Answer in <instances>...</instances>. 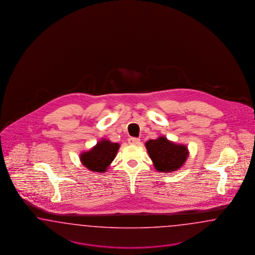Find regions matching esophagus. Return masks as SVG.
<instances>
[{
	"mask_svg": "<svg viewBox=\"0 0 255 255\" xmlns=\"http://www.w3.org/2000/svg\"><path fill=\"white\" fill-rule=\"evenodd\" d=\"M128 143L131 145H138L140 143V139L137 137H130L128 139Z\"/></svg>",
	"mask_w": 255,
	"mask_h": 255,
	"instance_id": "1",
	"label": "esophagus"
}]
</instances>
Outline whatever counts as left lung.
I'll list each match as a JSON object with an SVG mask.
<instances>
[{
	"mask_svg": "<svg viewBox=\"0 0 255 255\" xmlns=\"http://www.w3.org/2000/svg\"><path fill=\"white\" fill-rule=\"evenodd\" d=\"M146 147L155 169L164 173L180 168L189 155L186 146L175 144L164 136L148 140Z\"/></svg>",
	"mask_w": 255,
	"mask_h": 255,
	"instance_id": "8db88e82",
	"label": "left lung"
}]
</instances>
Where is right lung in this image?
I'll list each match as a JSON object with an SVG mask.
<instances>
[{
	"label": "right lung",
	"instance_id": "1",
	"mask_svg": "<svg viewBox=\"0 0 255 255\" xmlns=\"http://www.w3.org/2000/svg\"><path fill=\"white\" fill-rule=\"evenodd\" d=\"M119 148L120 145L118 143L103 139L91 150L81 153L80 160L88 169L103 173L107 171L109 164L115 159Z\"/></svg>",
	"mask_w": 255,
	"mask_h": 255
}]
</instances>
